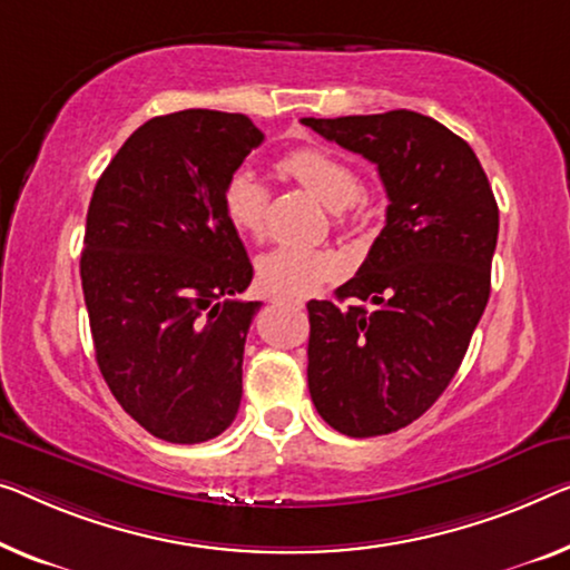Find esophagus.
Segmentation results:
<instances>
[{
    "label": "esophagus",
    "instance_id": "esophagus-1",
    "mask_svg": "<svg viewBox=\"0 0 570 570\" xmlns=\"http://www.w3.org/2000/svg\"><path fill=\"white\" fill-rule=\"evenodd\" d=\"M274 304H284V299H274ZM286 304H292V307H302V302H286Z\"/></svg>",
    "mask_w": 570,
    "mask_h": 570
}]
</instances>
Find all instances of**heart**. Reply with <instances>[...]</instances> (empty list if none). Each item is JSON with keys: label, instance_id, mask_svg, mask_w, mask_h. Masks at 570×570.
I'll use <instances>...</instances> for the list:
<instances>
[{"label": "heart", "instance_id": "obj_1", "mask_svg": "<svg viewBox=\"0 0 570 570\" xmlns=\"http://www.w3.org/2000/svg\"><path fill=\"white\" fill-rule=\"evenodd\" d=\"M278 168L333 207L337 223H345V207L355 199L361 186L345 160L317 146H299L278 158ZM223 209L237 233L261 237L266 227L268 186L250 168H235L223 186ZM345 266L343 253L333 248L278 245L258 258V282L268 294L299 299L317 292L325 282H333Z\"/></svg>", "mask_w": 570, "mask_h": 570}]
</instances>
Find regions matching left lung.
<instances>
[{"label": "left lung", "mask_w": 570, "mask_h": 570, "mask_svg": "<svg viewBox=\"0 0 570 570\" xmlns=\"http://www.w3.org/2000/svg\"><path fill=\"white\" fill-rule=\"evenodd\" d=\"M376 164L389 207L335 302L307 304V381L330 428L389 435L445 392L487 309L499 207L469 142L410 109L302 120Z\"/></svg>", "instance_id": "left-lung-1"}]
</instances>
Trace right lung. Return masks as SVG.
I'll use <instances>...</instances> for the list:
<instances>
[{
    "label": "right lung",
    "mask_w": 570,
    "mask_h": 570,
    "mask_svg": "<svg viewBox=\"0 0 570 570\" xmlns=\"http://www.w3.org/2000/svg\"><path fill=\"white\" fill-rule=\"evenodd\" d=\"M261 142L245 115L153 117L91 194L81 286L99 371L122 410L166 443L217 438L240 406L261 302L235 299L253 266L223 186Z\"/></svg>",
    "instance_id": "add662e5"
}]
</instances>
